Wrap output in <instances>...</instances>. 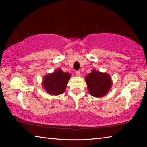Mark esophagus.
<instances>
[{
	"label": "esophagus",
	"mask_w": 147,
	"mask_h": 147,
	"mask_svg": "<svg viewBox=\"0 0 147 147\" xmlns=\"http://www.w3.org/2000/svg\"><path fill=\"white\" fill-rule=\"evenodd\" d=\"M76 74L77 76H80V72L79 71H76Z\"/></svg>",
	"instance_id": "esophagus-1"
}]
</instances>
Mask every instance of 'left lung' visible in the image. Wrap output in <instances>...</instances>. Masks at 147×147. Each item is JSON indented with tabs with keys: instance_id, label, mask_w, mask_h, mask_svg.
I'll return each instance as SVG.
<instances>
[{
	"instance_id": "obj_1",
	"label": "left lung",
	"mask_w": 147,
	"mask_h": 147,
	"mask_svg": "<svg viewBox=\"0 0 147 147\" xmlns=\"http://www.w3.org/2000/svg\"><path fill=\"white\" fill-rule=\"evenodd\" d=\"M85 80L89 93L94 97H103L112 86L111 78L108 74L94 69L86 76Z\"/></svg>"
}]
</instances>
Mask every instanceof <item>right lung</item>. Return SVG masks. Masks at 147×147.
I'll return each instance as SVG.
<instances>
[{
    "label": "right lung",
    "instance_id": "1",
    "mask_svg": "<svg viewBox=\"0 0 147 147\" xmlns=\"http://www.w3.org/2000/svg\"><path fill=\"white\" fill-rule=\"evenodd\" d=\"M71 75L57 69L53 73L47 74L43 78L42 86L47 93L51 95H59L65 91Z\"/></svg>",
    "mask_w": 147,
    "mask_h": 147
}]
</instances>
